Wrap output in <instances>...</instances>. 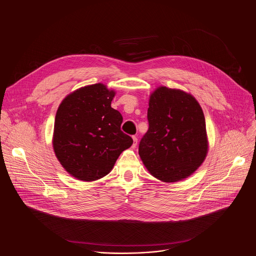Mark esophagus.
I'll return each mask as SVG.
<instances>
[{"label":"esophagus","mask_w":256,"mask_h":256,"mask_svg":"<svg viewBox=\"0 0 256 256\" xmlns=\"http://www.w3.org/2000/svg\"><path fill=\"white\" fill-rule=\"evenodd\" d=\"M132 140H134V144H132V148H136V144H138V138L136 136H132Z\"/></svg>","instance_id":"esophagus-1"}]
</instances>
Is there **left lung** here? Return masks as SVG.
Listing matches in <instances>:
<instances>
[{"label": "left lung", "mask_w": 256, "mask_h": 256, "mask_svg": "<svg viewBox=\"0 0 256 256\" xmlns=\"http://www.w3.org/2000/svg\"><path fill=\"white\" fill-rule=\"evenodd\" d=\"M148 120L138 154L150 175L164 183L191 176L209 148L204 114L196 98L181 90L158 86L150 96Z\"/></svg>", "instance_id": "8db88e82"}]
</instances>
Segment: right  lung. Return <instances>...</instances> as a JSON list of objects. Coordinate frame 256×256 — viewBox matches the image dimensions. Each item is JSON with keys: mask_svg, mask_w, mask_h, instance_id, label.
I'll return each mask as SVG.
<instances>
[{"mask_svg": "<svg viewBox=\"0 0 256 256\" xmlns=\"http://www.w3.org/2000/svg\"><path fill=\"white\" fill-rule=\"evenodd\" d=\"M114 96L116 92L102 83L86 85L68 94L57 110L54 152L65 171L77 180L104 178L134 142L120 130L122 116L110 106Z\"/></svg>", "mask_w": 256, "mask_h": 256, "instance_id": "right-lung-1", "label": "right lung"}]
</instances>
